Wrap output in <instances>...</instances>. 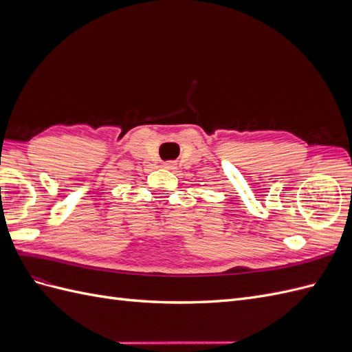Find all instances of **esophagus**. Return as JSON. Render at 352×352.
Listing matches in <instances>:
<instances>
[{
    "label": "esophagus",
    "instance_id": "1",
    "mask_svg": "<svg viewBox=\"0 0 352 352\" xmlns=\"http://www.w3.org/2000/svg\"><path fill=\"white\" fill-rule=\"evenodd\" d=\"M163 167H164V168H168V170H175V168H176V164H175L173 162H167V163L163 164Z\"/></svg>",
    "mask_w": 352,
    "mask_h": 352
}]
</instances>
